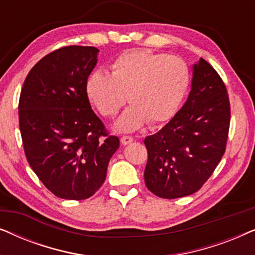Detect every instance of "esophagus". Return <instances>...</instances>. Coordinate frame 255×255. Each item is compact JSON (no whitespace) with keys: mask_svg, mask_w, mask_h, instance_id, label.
<instances>
[{"mask_svg":"<svg viewBox=\"0 0 255 255\" xmlns=\"http://www.w3.org/2000/svg\"><path fill=\"white\" fill-rule=\"evenodd\" d=\"M132 141H133V138L128 137V135H123V137L121 138V142L123 145H128V144H131Z\"/></svg>","mask_w":255,"mask_h":255,"instance_id":"34e87169","label":"esophagus"}]
</instances>
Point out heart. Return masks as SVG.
I'll return each instance as SVG.
<instances>
[{
  "mask_svg": "<svg viewBox=\"0 0 255 255\" xmlns=\"http://www.w3.org/2000/svg\"><path fill=\"white\" fill-rule=\"evenodd\" d=\"M190 74L182 59L175 55L135 50L121 54L111 65V75L95 71L86 82L90 103L103 116L113 117L128 107L115 123L120 132H131L146 122L159 124L170 120L179 109Z\"/></svg>",
  "mask_w": 255,
  "mask_h": 255,
  "instance_id": "heart-1",
  "label": "heart"
}]
</instances>
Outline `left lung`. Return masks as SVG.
I'll use <instances>...</instances> for the list:
<instances>
[{"mask_svg": "<svg viewBox=\"0 0 255 255\" xmlns=\"http://www.w3.org/2000/svg\"><path fill=\"white\" fill-rule=\"evenodd\" d=\"M230 102L221 76L204 59L193 65L189 96L175 116L144 140L149 191L161 198L188 196L211 176L225 152Z\"/></svg>", "mask_w": 255, "mask_h": 255, "instance_id": "8db88e82", "label": "left lung"}]
</instances>
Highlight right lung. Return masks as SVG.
Wrapping results in <instances>:
<instances>
[{
	"instance_id": "1",
	"label": "right lung",
	"mask_w": 255,
	"mask_h": 255,
	"mask_svg": "<svg viewBox=\"0 0 255 255\" xmlns=\"http://www.w3.org/2000/svg\"><path fill=\"white\" fill-rule=\"evenodd\" d=\"M93 46L59 48L33 66L19 97V130L31 168L55 196H93L120 147L92 110L86 82L97 64Z\"/></svg>"
}]
</instances>
